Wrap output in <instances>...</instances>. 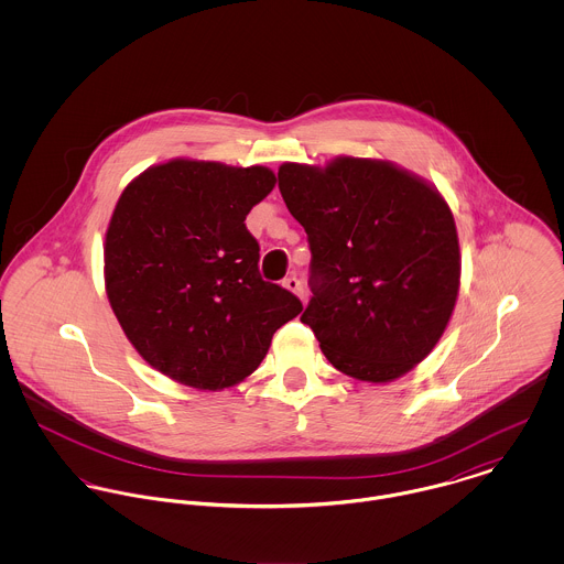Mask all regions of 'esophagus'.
<instances>
[{"mask_svg": "<svg viewBox=\"0 0 564 564\" xmlns=\"http://www.w3.org/2000/svg\"><path fill=\"white\" fill-rule=\"evenodd\" d=\"M282 284H284V289H289L291 293H295L300 300H304V286H302V282H300L295 275H289Z\"/></svg>", "mask_w": 564, "mask_h": 564, "instance_id": "34e87169", "label": "esophagus"}]
</instances>
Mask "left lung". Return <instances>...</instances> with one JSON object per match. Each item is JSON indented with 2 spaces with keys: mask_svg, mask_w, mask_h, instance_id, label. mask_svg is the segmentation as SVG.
Returning a JSON list of instances; mask_svg holds the SVG:
<instances>
[{
  "mask_svg": "<svg viewBox=\"0 0 564 564\" xmlns=\"http://www.w3.org/2000/svg\"><path fill=\"white\" fill-rule=\"evenodd\" d=\"M278 186L311 242L313 300L302 322L325 358L387 384L441 340L460 291L454 215L427 180L378 159L284 162Z\"/></svg>",
  "mask_w": 564,
  "mask_h": 564,
  "instance_id": "left-lung-1",
  "label": "left lung"
}]
</instances>
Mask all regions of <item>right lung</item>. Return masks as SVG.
Here are the masks:
<instances>
[{"mask_svg": "<svg viewBox=\"0 0 564 564\" xmlns=\"http://www.w3.org/2000/svg\"><path fill=\"white\" fill-rule=\"evenodd\" d=\"M275 186L267 166L173 159L121 193L104 282L128 340L162 376L221 391L251 376L302 302L258 273L245 217Z\"/></svg>", "mask_w": 564, "mask_h": 564, "instance_id": "add662e5", "label": "right lung"}]
</instances>
